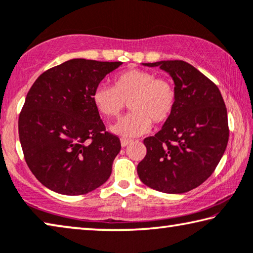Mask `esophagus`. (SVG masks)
<instances>
[{
  "instance_id": "34e87169",
  "label": "esophagus",
  "mask_w": 253,
  "mask_h": 253,
  "mask_svg": "<svg viewBox=\"0 0 253 253\" xmlns=\"http://www.w3.org/2000/svg\"><path fill=\"white\" fill-rule=\"evenodd\" d=\"M133 142L131 139H127V138H122V141H120V143H122V146L125 147L127 145H129V144Z\"/></svg>"
}]
</instances>
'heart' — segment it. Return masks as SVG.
Returning a JSON list of instances; mask_svg holds the SVG:
<instances>
[{
    "label": "heart",
    "mask_w": 253,
    "mask_h": 253,
    "mask_svg": "<svg viewBox=\"0 0 253 253\" xmlns=\"http://www.w3.org/2000/svg\"><path fill=\"white\" fill-rule=\"evenodd\" d=\"M92 101L106 118L117 117L128 102L131 112L120 118L110 129L116 135L131 138L145 134L151 122L162 124L171 117L177 92L170 80L134 69L116 75L112 87L98 85L92 92Z\"/></svg>",
    "instance_id": "b5f03b06"
}]
</instances>
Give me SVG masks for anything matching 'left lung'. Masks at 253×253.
<instances>
[{
	"label": "left lung",
	"mask_w": 253,
	"mask_h": 253,
	"mask_svg": "<svg viewBox=\"0 0 253 253\" xmlns=\"http://www.w3.org/2000/svg\"><path fill=\"white\" fill-rule=\"evenodd\" d=\"M169 73L177 102L162 129L144 139L146 155L137 166L147 187L183 194L211 177L228 142L227 111L216 84L183 61L145 63Z\"/></svg>",
	"instance_id": "obj_1"
}]
</instances>
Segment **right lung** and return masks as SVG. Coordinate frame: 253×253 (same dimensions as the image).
<instances>
[{
	"mask_svg": "<svg viewBox=\"0 0 253 253\" xmlns=\"http://www.w3.org/2000/svg\"><path fill=\"white\" fill-rule=\"evenodd\" d=\"M122 62L74 58L39 76L19 116L25 160L43 186L62 195H84L105 183L120 151L106 130L92 92Z\"/></svg>",
	"mask_w": 253,
	"mask_h": 253,
	"instance_id": "right-lung-1",
	"label": "right lung"
}]
</instances>
